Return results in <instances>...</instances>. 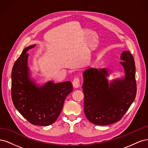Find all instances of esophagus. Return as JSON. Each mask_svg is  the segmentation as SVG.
Segmentation results:
<instances>
[{"label":"esophagus","instance_id":"obj_1","mask_svg":"<svg viewBox=\"0 0 148 148\" xmlns=\"http://www.w3.org/2000/svg\"><path fill=\"white\" fill-rule=\"evenodd\" d=\"M72 83L73 87L75 88H77L80 86V80L78 78H74Z\"/></svg>","mask_w":148,"mask_h":148}]
</instances>
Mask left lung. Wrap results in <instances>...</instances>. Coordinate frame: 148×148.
Returning <instances> with one entry per match:
<instances>
[{
	"label": "left lung",
	"mask_w": 148,
	"mask_h": 148,
	"mask_svg": "<svg viewBox=\"0 0 148 148\" xmlns=\"http://www.w3.org/2000/svg\"><path fill=\"white\" fill-rule=\"evenodd\" d=\"M120 64L124 77L109 81L108 69L88 68L84 71L82 88L84 96V112L95 125H108L119 121L133 102L136 95V68L129 51H123Z\"/></svg>",
	"instance_id": "1"
}]
</instances>
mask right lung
I'll return each mask as SVG.
<instances>
[{
	"mask_svg": "<svg viewBox=\"0 0 148 148\" xmlns=\"http://www.w3.org/2000/svg\"><path fill=\"white\" fill-rule=\"evenodd\" d=\"M35 46L34 44L26 47L13 65L12 99L16 110L31 123L48 126L59 116L73 86L69 81L59 83L49 81L42 85L36 83L31 77L27 53Z\"/></svg>",
	"mask_w": 148,
	"mask_h": 148,
	"instance_id": "add662e5",
	"label": "right lung"
}]
</instances>
